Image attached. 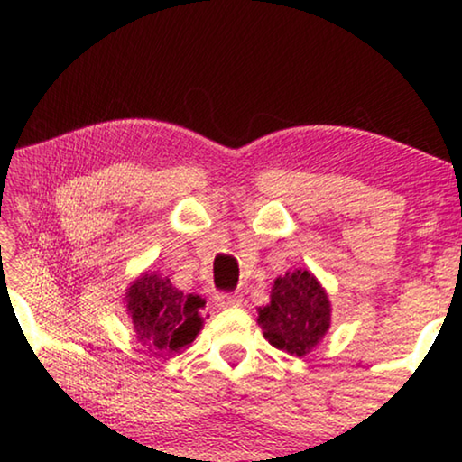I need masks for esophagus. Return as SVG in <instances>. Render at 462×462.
Returning a JSON list of instances; mask_svg holds the SVG:
<instances>
[{"label": "esophagus", "instance_id": "obj_1", "mask_svg": "<svg viewBox=\"0 0 462 462\" xmlns=\"http://www.w3.org/2000/svg\"><path fill=\"white\" fill-rule=\"evenodd\" d=\"M216 304L222 306V309H232V306L243 304V296L240 294H217Z\"/></svg>", "mask_w": 462, "mask_h": 462}]
</instances>
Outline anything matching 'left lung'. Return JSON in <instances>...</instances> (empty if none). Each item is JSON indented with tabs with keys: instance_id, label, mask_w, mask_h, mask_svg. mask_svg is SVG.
Listing matches in <instances>:
<instances>
[{
	"instance_id": "left-lung-1",
	"label": "left lung",
	"mask_w": 462,
	"mask_h": 462,
	"mask_svg": "<svg viewBox=\"0 0 462 462\" xmlns=\"http://www.w3.org/2000/svg\"><path fill=\"white\" fill-rule=\"evenodd\" d=\"M269 298L257 317L263 337L290 356L310 354L331 328L327 290L309 269H296L275 277Z\"/></svg>"
}]
</instances>
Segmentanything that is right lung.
Instances as JSON below:
<instances>
[{
	"instance_id": "obj_1",
	"label": "right lung",
	"mask_w": 462,
	"mask_h": 462,
	"mask_svg": "<svg viewBox=\"0 0 462 462\" xmlns=\"http://www.w3.org/2000/svg\"><path fill=\"white\" fill-rule=\"evenodd\" d=\"M125 304L137 341L156 354L185 349L203 328L205 300L182 294L158 271H143L129 283Z\"/></svg>"
}]
</instances>
